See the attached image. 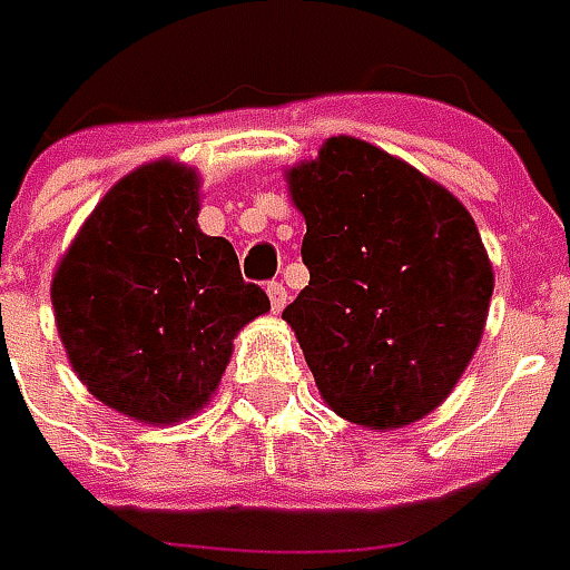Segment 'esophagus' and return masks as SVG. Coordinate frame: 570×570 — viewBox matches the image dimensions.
Listing matches in <instances>:
<instances>
[{
  "mask_svg": "<svg viewBox=\"0 0 570 570\" xmlns=\"http://www.w3.org/2000/svg\"><path fill=\"white\" fill-rule=\"evenodd\" d=\"M266 295H269V304H273L275 314L288 304V292H285V285H282V282H269V285H266Z\"/></svg>",
  "mask_w": 570,
  "mask_h": 570,
  "instance_id": "esophagus-1",
  "label": "esophagus"
}]
</instances>
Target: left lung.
Returning <instances> with one entry per match:
<instances>
[{
    "instance_id": "8db88e82",
    "label": "left lung",
    "mask_w": 570,
    "mask_h": 570,
    "mask_svg": "<svg viewBox=\"0 0 570 570\" xmlns=\"http://www.w3.org/2000/svg\"><path fill=\"white\" fill-rule=\"evenodd\" d=\"M311 282L282 311L323 400L364 428H403L466 371L494 275L472 215L415 167L352 136L292 167Z\"/></svg>"
}]
</instances>
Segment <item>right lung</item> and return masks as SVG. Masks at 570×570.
Masks as SVG:
<instances>
[{
	"instance_id": "right-lung-1",
	"label": "right lung",
	"mask_w": 570,
	"mask_h": 570,
	"mask_svg": "<svg viewBox=\"0 0 570 570\" xmlns=\"http://www.w3.org/2000/svg\"><path fill=\"white\" fill-rule=\"evenodd\" d=\"M199 180L155 161L110 189L53 278L62 345L100 403L167 425L208 403L240 326L269 311L225 237L196 225Z\"/></svg>"
}]
</instances>
